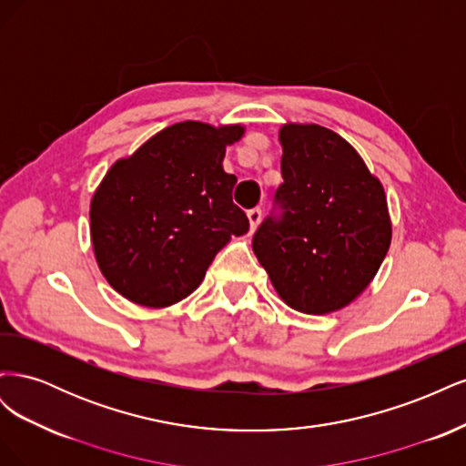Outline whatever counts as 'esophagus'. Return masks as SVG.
Here are the masks:
<instances>
[{"instance_id": "obj_1", "label": "esophagus", "mask_w": 466, "mask_h": 466, "mask_svg": "<svg viewBox=\"0 0 466 466\" xmlns=\"http://www.w3.org/2000/svg\"><path fill=\"white\" fill-rule=\"evenodd\" d=\"M247 218H248V225H250V233H255L257 228H258L260 219H262V209H258V208L248 209V211H247Z\"/></svg>"}]
</instances>
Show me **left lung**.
I'll use <instances>...</instances> for the list:
<instances>
[{
	"label": "left lung",
	"mask_w": 466,
	"mask_h": 466,
	"mask_svg": "<svg viewBox=\"0 0 466 466\" xmlns=\"http://www.w3.org/2000/svg\"><path fill=\"white\" fill-rule=\"evenodd\" d=\"M284 219H266L252 250L279 299L305 315L356 301L383 264L392 223L387 194L361 155L319 124L279 128Z\"/></svg>",
	"instance_id": "left-lung-1"
}]
</instances>
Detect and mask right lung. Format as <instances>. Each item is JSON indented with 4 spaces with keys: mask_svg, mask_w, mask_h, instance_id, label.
Listing matches in <instances>:
<instances>
[{
    "mask_svg": "<svg viewBox=\"0 0 466 466\" xmlns=\"http://www.w3.org/2000/svg\"><path fill=\"white\" fill-rule=\"evenodd\" d=\"M243 124L187 120L151 136L96 187L89 218L98 270L128 301L163 309L198 288L218 252L248 231L225 147Z\"/></svg>",
    "mask_w": 466,
    "mask_h": 466,
    "instance_id": "right-lung-1",
    "label": "right lung"
}]
</instances>
